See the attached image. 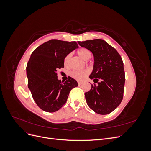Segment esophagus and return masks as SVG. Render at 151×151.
<instances>
[{
    "label": "esophagus",
    "instance_id": "1",
    "mask_svg": "<svg viewBox=\"0 0 151 151\" xmlns=\"http://www.w3.org/2000/svg\"><path fill=\"white\" fill-rule=\"evenodd\" d=\"M77 83H78L79 86H81V85H82V84H83V83H82V82H81V81H78Z\"/></svg>",
    "mask_w": 151,
    "mask_h": 151
}]
</instances>
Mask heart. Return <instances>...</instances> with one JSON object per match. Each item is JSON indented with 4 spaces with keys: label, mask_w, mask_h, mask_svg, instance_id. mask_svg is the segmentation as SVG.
<instances>
[{
    "label": "heart",
    "mask_w": 151,
    "mask_h": 151,
    "mask_svg": "<svg viewBox=\"0 0 151 151\" xmlns=\"http://www.w3.org/2000/svg\"><path fill=\"white\" fill-rule=\"evenodd\" d=\"M77 53H78L80 57H81L83 60H88V59L90 58V57H91V52L89 50L84 48L79 49L78 50V52H77ZM69 57H70L69 55L65 57V63H67L68 59H69ZM88 74H89V70L85 69L83 70H74L70 73V75L74 77V79L81 81V80H83L85 77L88 75Z\"/></svg>",
    "instance_id": "1"
}]
</instances>
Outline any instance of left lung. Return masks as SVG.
<instances>
[{
    "label": "left lung",
    "mask_w": 151,
    "mask_h": 151,
    "mask_svg": "<svg viewBox=\"0 0 151 151\" xmlns=\"http://www.w3.org/2000/svg\"><path fill=\"white\" fill-rule=\"evenodd\" d=\"M77 43L92 52L94 57L89 78L98 84H91V90L85 93L87 104L95 113L107 115L115 110L123 99L125 77L122 57L101 39Z\"/></svg>",
    "instance_id": "left-lung-1"
}]
</instances>
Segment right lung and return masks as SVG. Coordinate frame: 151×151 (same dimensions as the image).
<instances>
[{
	"mask_svg": "<svg viewBox=\"0 0 151 151\" xmlns=\"http://www.w3.org/2000/svg\"><path fill=\"white\" fill-rule=\"evenodd\" d=\"M76 42L51 40L31 53L26 67L28 88L36 104L42 110L53 113L66 103L70 90L78 86L69 77L64 83L58 79L57 70L64 67V59L78 48Z\"/></svg>",
	"mask_w": 151,
	"mask_h": 151,
	"instance_id": "obj_1",
	"label": "right lung"
}]
</instances>
